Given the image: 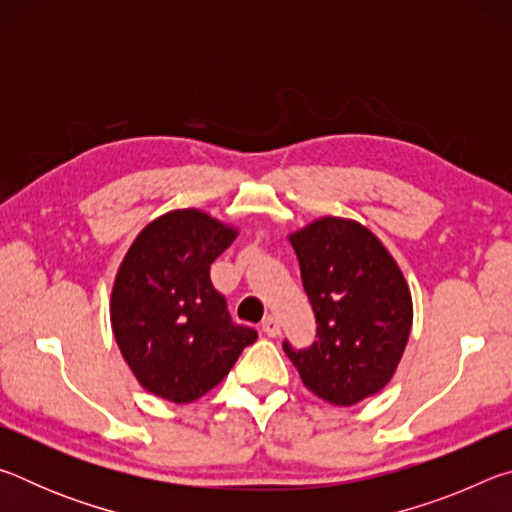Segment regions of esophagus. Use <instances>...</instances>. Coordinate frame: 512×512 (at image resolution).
I'll return each mask as SVG.
<instances>
[{
  "label": "esophagus",
  "mask_w": 512,
  "mask_h": 512,
  "mask_svg": "<svg viewBox=\"0 0 512 512\" xmlns=\"http://www.w3.org/2000/svg\"><path fill=\"white\" fill-rule=\"evenodd\" d=\"M262 329H264L268 336H273V339H275V336L282 334V325H280V320H277L275 316H266L262 320Z\"/></svg>",
  "instance_id": "1"
}]
</instances>
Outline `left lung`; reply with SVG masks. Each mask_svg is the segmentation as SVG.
Returning a JSON list of instances; mask_svg holds the SVG:
<instances>
[{
  "label": "left lung",
  "mask_w": 512,
  "mask_h": 512,
  "mask_svg": "<svg viewBox=\"0 0 512 512\" xmlns=\"http://www.w3.org/2000/svg\"><path fill=\"white\" fill-rule=\"evenodd\" d=\"M316 314L314 345L284 352L311 393L334 406L377 395L393 379L413 325L411 289L366 225L320 216L289 232Z\"/></svg>",
  "instance_id": "left-lung-1"
}]
</instances>
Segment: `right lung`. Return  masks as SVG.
Instances as JSON below:
<instances>
[{
  "label": "right lung",
  "mask_w": 512,
  "mask_h": 512,
  "mask_svg": "<svg viewBox=\"0 0 512 512\" xmlns=\"http://www.w3.org/2000/svg\"><path fill=\"white\" fill-rule=\"evenodd\" d=\"M237 235V225L187 207L144 225L126 250L112 282L110 325L144 391L194 402L255 343V329L230 323L210 280V264Z\"/></svg>",
  "instance_id": "1"
}]
</instances>
